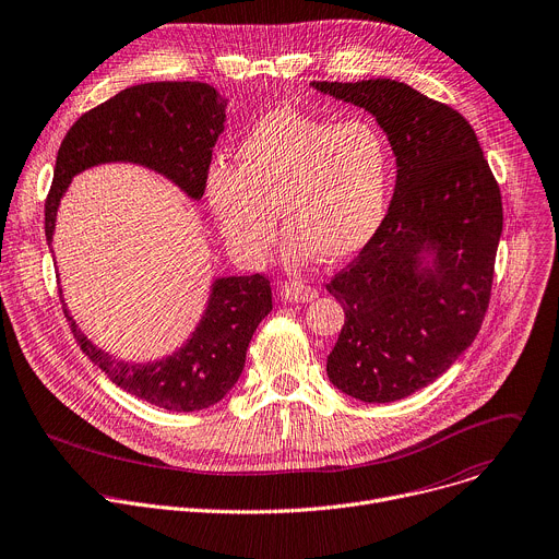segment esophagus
I'll use <instances>...</instances> for the list:
<instances>
[{
	"mask_svg": "<svg viewBox=\"0 0 559 559\" xmlns=\"http://www.w3.org/2000/svg\"><path fill=\"white\" fill-rule=\"evenodd\" d=\"M281 294H283V298L294 300V302H308V300H314V298L319 296V289L312 287V285L285 283V285L281 287Z\"/></svg>",
	"mask_w": 559,
	"mask_h": 559,
	"instance_id": "1",
	"label": "esophagus"
}]
</instances>
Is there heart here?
<instances>
[{
    "label": "heart",
    "instance_id": "1",
    "mask_svg": "<svg viewBox=\"0 0 559 559\" xmlns=\"http://www.w3.org/2000/svg\"><path fill=\"white\" fill-rule=\"evenodd\" d=\"M390 146L370 120L332 122L274 109L236 148V167L207 174L210 207L225 240L247 261H259L276 238L281 210L285 261L314 253L345 261L379 231L390 193Z\"/></svg>",
    "mask_w": 559,
    "mask_h": 559
}]
</instances>
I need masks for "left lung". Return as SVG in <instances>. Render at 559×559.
<instances>
[{"instance_id":"left-lung-1","label":"left lung","mask_w":559,"mask_h":559,"mask_svg":"<svg viewBox=\"0 0 559 559\" xmlns=\"http://www.w3.org/2000/svg\"><path fill=\"white\" fill-rule=\"evenodd\" d=\"M370 111L396 156L390 210L374 238L325 285L345 323L328 377L366 403L439 379L481 330L503 227L499 185L468 120L394 80L312 82ZM432 250V269L420 257Z\"/></svg>"}]
</instances>
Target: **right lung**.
<instances>
[{"instance_id": "obj_1", "label": "right lung", "mask_w": 559, "mask_h": 559, "mask_svg": "<svg viewBox=\"0 0 559 559\" xmlns=\"http://www.w3.org/2000/svg\"><path fill=\"white\" fill-rule=\"evenodd\" d=\"M225 97L205 82L135 84L75 120L64 135L53 185L44 202V231L50 242L60 198L71 178L93 165L127 160L171 178L191 198L207 187L214 144L223 133ZM272 310L265 274L218 278L205 317L174 357L129 366L97 349L64 310L86 357L118 388L174 413H195L218 403L238 381L249 341Z\"/></svg>"}]
</instances>
